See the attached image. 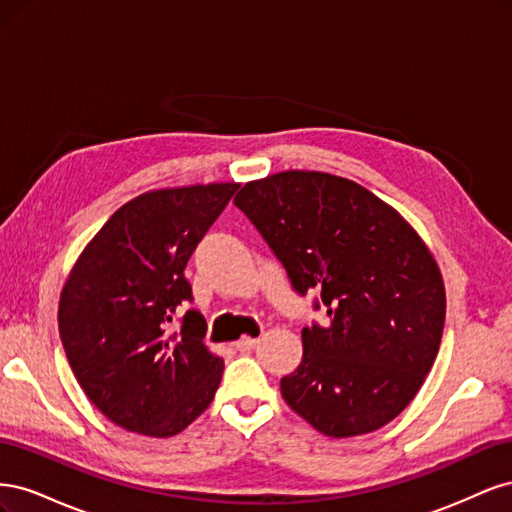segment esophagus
I'll return each instance as SVG.
<instances>
[{"mask_svg":"<svg viewBox=\"0 0 512 512\" xmlns=\"http://www.w3.org/2000/svg\"><path fill=\"white\" fill-rule=\"evenodd\" d=\"M235 346H237V350H239V352H250V350H254V348L258 346V339H254V337H247V335H245V337H241V339H239V342H237Z\"/></svg>","mask_w":512,"mask_h":512,"instance_id":"obj_1","label":"esophagus"}]
</instances>
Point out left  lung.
<instances>
[{
  "label": "left lung",
  "instance_id": "obj_1",
  "mask_svg": "<svg viewBox=\"0 0 512 512\" xmlns=\"http://www.w3.org/2000/svg\"><path fill=\"white\" fill-rule=\"evenodd\" d=\"M235 205L282 262L292 290H320L329 320L303 327V359L280 380L314 429L350 438L391 423L440 348L446 297L427 245L363 185L316 170L245 183Z\"/></svg>",
  "mask_w": 512,
  "mask_h": 512
}]
</instances>
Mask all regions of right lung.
<instances>
[{"label":"right lung","mask_w":512,"mask_h":512,"mask_svg":"<svg viewBox=\"0 0 512 512\" xmlns=\"http://www.w3.org/2000/svg\"><path fill=\"white\" fill-rule=\"evenodd\" d=\"M239 183L156 190L117 209L59 301V335L85 395L123 429L168 438L203 414L224 361L203 344L185 265Z\"/></svg>","instance_id":"add662e5"}]
</instances>
